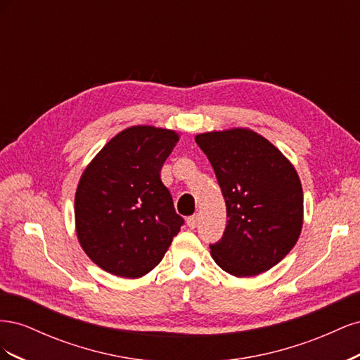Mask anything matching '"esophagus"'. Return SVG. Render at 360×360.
Here are the masks:
<instances>
[{"label": "esophagus", "mask_w": 360, "mask_h": 360, "mask_svg": "<svg viewBox=\"0 0 360 360\" xmlns=\"http://www.w3.org/2000/svg\"><path fill=\"white\" fill-rule=\"evenodd\" d=\"M186 224H188V226L189 228H197V225H198V214H192V216H189L188 219H186Z\"/></svg>", "instance_id": "esophagus-1"}]
</instances>
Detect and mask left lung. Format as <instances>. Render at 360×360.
I'll list each match as a JSON object with an SVG mask.
<instances>
[{
  "label": "left lung",
  "mask_w": 360,
  "mask_h": 360,
  "mask_svg": "<svg viewBox=\"0 0 360 360\" xmlns=\"http://www.w3.org/2000/svg\"><path fill=\"white\" fill-rule=\"evenodd\" d=\"M212 163L226 205L212 257L226 274L255 276L276 266L300 236L303 192L296 169L269 141L248 129L195 138Z\"/></svg>",
  "instance_id": "8db88e82"
}]
</instances>
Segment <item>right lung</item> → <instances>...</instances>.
Returning a JSON list of instances; mask_svg holds the SVG:
<instances>
[{"mask_svg": "<svg viewBox=\"0 0 360 360\" xmlns=\"http://www.w3.org/2000/svg\"><path fill=\"white\" fill-rule=\"evenodd\" d=\"M177 141L172 130L129 127L82 174L75 197L76 233L85 254L112 275L139 278L153 270L184 224L160 180Z\"/></svg>", "mask_w": 360, "mask_h": 360, "instance_id": "obj_1", "label": "right lung"}]
</instances>
